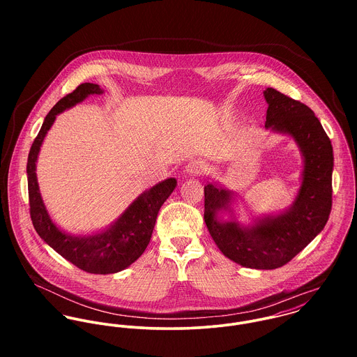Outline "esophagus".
I'll use <instances>...</instances> for the list:
<instances>
[{"mask_svg":"<svg viewBox=\"0 0 357 357\" xmlns=\"http://www.w3.org/2000/svg\"><path fill=\"white\" fill-rule=\"evenodd\" d=\"M204 169H206V165H204V160H201V159H192V160H190V162L187 163V166H185V173H187L188 176H198V174H201V173L204 172Z\"/></svg>","mask_w":357,"mask_h":357,"instance_id":"obj_1","label":"esophagus"}]
</instances>
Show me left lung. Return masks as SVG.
Instances as JSON below:
<instances>
[{
    "mask_svg": "<svg viewBox=\"0 0 357 357\" xmlns=\"http://www.w3.org/2000/svg\"><path fill=\"white\" fill-rule=\"evenodd\" d=\"M268 102L265 128L290 136L303 156L301 185L287 208L257 217L249 225L234 211L236 195L215 181L204 185V222L220 252L253 269H276L293 259L324 228L333 195V146L313 111L273 88L264 91ZM228 212L225 220L220 214Z\"/></svg>",
    "mask_w": 357,
    "mask_h": 357,
    "instance_id": "1",
    "label": "left lung"
}]
</instances>
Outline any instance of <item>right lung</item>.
I'll use <instances>...</instances> for the list:
<instances>
[{
    "label": "right lung",
    "mask_w": 357,
    "mask_h": 357,
    "mask_svg": "<svg viewBox=\"0 0 357 357\" xmlns=\"http://www.w3.org/2000/svg\"><path fill=\"white\" fill-rule=\"evenodd\" d=\"M102 92L99 85L86 82L56 102L45 116L27 159L30 215L37 234L63 258L85 272L98 275L121 272L144 253L159 208L177 185V180L173 177L155 184L140 194L114 222L91 235L67 234L53 222L43 201L36 173L41 146L57 114L84 102L91 95H102Z\"/></svg>",
    "instance_id": "right-lung-1"
}]
</instances>
